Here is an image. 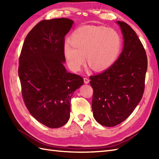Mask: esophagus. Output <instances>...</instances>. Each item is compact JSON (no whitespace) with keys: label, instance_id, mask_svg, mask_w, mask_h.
<instances>
[{"label":"esophagus","instance_id":"34e87169","mask_svg":"<svg viewBox=\"0 0 159 159\" xmlns=\"http://www.w3.org/2000/svg\"><path fill=\"white\" fill-rule=\"evenodd\" d=\"M84 83L85 84H88L89 83V79L88 78H84Z\"/></svg>","mask_w":159,"mask_h":159}]
</instances>
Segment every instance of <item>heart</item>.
I'll return each mask as SVG.
<instances>
[{
	"mask_svg": "<svg viewBox=\"0 0 159 159\" xmlns=\"http://www.w3.org/2000/svg\"><path fill=\"white\" fill-rule=\"evenodd\" d=\"M66 44L63 54L70 68L79 71L85 61L98 72L116 61L121 49V38L116 31L102 26L85 25L76 29Z\"/></svg>",
	"mask_w": 159,
	"mask_h": 159,
	"instance_id": "b5f03b06",
	"label": "heart"
}]
</instances>
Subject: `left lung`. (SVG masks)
<instances>
[{
  "label": "left lung",
  "mask_w": 159,
  "mask_h": 159,
  "mask_svg": "<svg viewBox=\"0 0 159 159\" xmlns=\"http://www.w3.org/2000/svg\"><path fill=\"white\" fill-rule=\"evenodd\" d=\"M117 23L124 40L122 52L109 68L89 77L93 90V117L107 127L122 122L139 104L144 92L148 67L146 50L136 33L126 22Z\"/></svg>",
  "instance_id": "1"
}]
</instances>
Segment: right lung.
Returning <instances> with one entry per match:
<instances>
[{"label":"right lung","mask_w":159,"mask_h":159,"mask_svg":"<svg viewBox=\"0 0 159 159\" xmlns=\"http://www.w3.org/2000/svg\"><path fill=\"white\" fill-rule=\"evenodd\" d=\"M68 18L43 20L26 37L19 58L22 95L31 116L46 126H63L70 119L71 98L83 79L67 72L63 63Z\"/></svg>","instance_id":"obj_1"}]
</instances>
